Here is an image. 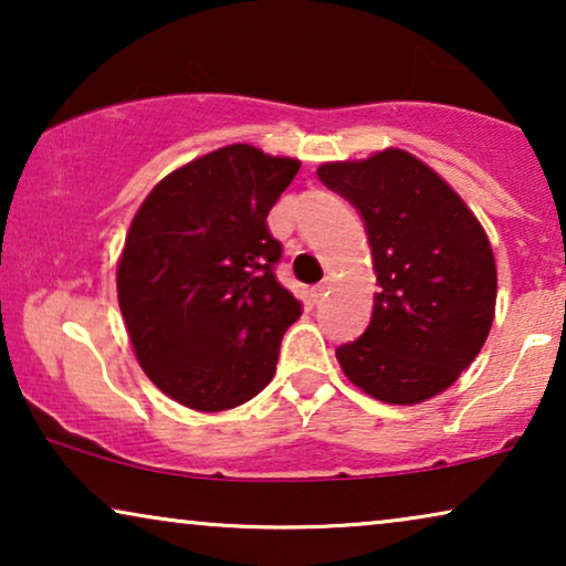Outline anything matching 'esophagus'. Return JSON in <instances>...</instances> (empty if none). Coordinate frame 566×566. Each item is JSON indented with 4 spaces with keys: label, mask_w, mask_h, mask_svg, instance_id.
<instances>
[{
    "label": "esophagus",
    "mask_w": 566,
    "mask_h": 566,
    "mask_svg": "<svg viewBox=\"0 0 566 566\" xmlns=\"http://www.w3.org/2000/svg\"><path fill=\"white\" fill-rule=\"evenodd\" d=\"M327 289H329V283H327V281H322L319 285H314V291H312V293H314V298L319 301V298L324 296V293H327Z\"/></svg>",
    "instance_id": "1"
}]
</instances>
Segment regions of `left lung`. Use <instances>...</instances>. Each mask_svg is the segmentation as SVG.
I'll return each mask as SVG.
<instances>
[{"instance_id":"8db88e82","label":"left lung","mask_w":566,"mask_h":566,"mask_svg":"<svg viewBox=\"0 0 566 566\" xmlns=\"http://www.w3.org/2000/svg\"><path fill=\"white\" fill-rule=\"evenodd\" d=\"M363 216L378 293L368 329L337 347L350 381L386 405H420L471 366L492 329L497 265L459 192L405 149L316 169Z\"/></svg>"}]
</instances>
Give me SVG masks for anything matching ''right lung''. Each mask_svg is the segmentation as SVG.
Segmentation results:
<instances>
[{"label":"right lung","instance_id":"right-lung-1","mask_svg":"<svg viewBox=\"0 0 566 566\" xmlns=\"http://www.w3.org/2000/svg\"><path fill=\"white\" fill-rule=\"evenodd\" d=\"M301 167L231 144L154 185L130 221L118 306L144 374L196 412L234 409L275 376L301 304L273 273L268 213Z\"/></svg>","mask_w":566,"mask_h":566}]
</instances>
